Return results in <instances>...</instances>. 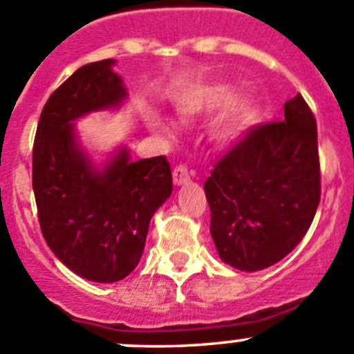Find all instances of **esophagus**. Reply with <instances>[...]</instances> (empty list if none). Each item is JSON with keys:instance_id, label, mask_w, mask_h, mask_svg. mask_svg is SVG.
I'll return each mask as SVG.
<instances>
[{"instance_id": "esophagus-1", "label": "esophagus", "mask_w": 354, "mask_h": 354, "mask_svg": "<svg viewBox=\"0 0 354 354\" xmlns=\"http://www.w3.org/2000/svg\"><path fill=\"white\" fill-rule=\"evenodd\" d=\"M173 180L176 185H185L190 181V171L185 164H178L173 169Z\"/></svg>"}]
</instances>
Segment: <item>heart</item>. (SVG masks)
<instances>
[{"instance_id":"heart-1","label":"heart","mask_w":354,"mask_h":354,"mask_svg":"<svg viewBox=\"0 0 354 354\" xmlns=\"http://www.w3.org/2000/svg\"><path fill=\"white\" fill-rule=\"evenodd\" d=\"M176 111L185 123H195L223 111L214 138L224 147L243 140L260 120L259 102L250 95H234V88L226 82H209L190 88L176 102ZM156 124L166 133L173 131L166 121L156 120Z\"/></svg>"}]
</instances>
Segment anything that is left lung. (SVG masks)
Here are the masks:
<instances>
[{"mask_svg":"<svg viewBox=\"0 0 354 354\" xmlns=\"http://www.w3.org/2000/svg\"><path fill=\"white\" fill-rule=\"evenodd\" d=\"M203 188L224 262L253 272L284 259L320 202L317 121L301 94L284 104L283 121L257 124L221 157Z\"/></svg>","mask_w":354,"mask_h":354,"instance_id":"obj_1","label":"left lung"}]
</instances>
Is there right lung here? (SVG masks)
Masks as SVG:
<instances>
[{
	"mask_svg": "<svg viewBox=\"0 0 354 354\" xmlns=\"http://www.w3.org/2000/svg\"><path fill=\"white\" fill-rule=\"evenodd\" d=\"M113 65L80 66L49 95L32 149L42 236L68 269L95 283H116L137 267L149 223L173 192L164 156L131 162L121 151L97 171L75 140L71 121L127 97Z\"/></svg>",
	"mask_w": 354,
	"mask_h": 354,
	"instance_id": "right-lung-1",
	"label": "right lung"
}]
</instances>
